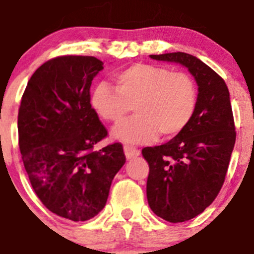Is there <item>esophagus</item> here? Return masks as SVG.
Instances as JSON below:
<instances>
[{"instance_id": "34e87169", "label": "esophagus", "mask_w": 254, "mask_h": 254, "mask_svg": "<svg viewBox=\"0 0 254 254\" xmlns=\"http://www.w3.org/2000/svg\"><path fill=\"white\" fill-rule=\"evenodd\" d=\"M124 152L127 159H134V157L139 156L140 150L136 149L135 146H131V145H124Z\"/></svg>"}]
</instances>
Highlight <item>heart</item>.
Here are the masks:
<instances>
[{
  "label": "heart",
  "mask_w": 254,
  "mask_h": 254,
  "mask_svg": "<svg viewBox=\"0 0 254 254\" xmlns=\"http://www.w3.org/2000/svg\"><path fill=\"white\" fill-rule=\"evenodd\" d=\"M117 87L99 82L90 104L103 120L119 124L131 110L137 115L114 130V136L129 142H147L161 132L171 137L192 122L198 105V87L189 73L172 72L156 64L137 63L114 74Z\"/></svg>",
  "instance_id": "heart-1"
}]
</instances>
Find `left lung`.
I'll list each match as a JSON object with an SVG mask.
<instances>
[{
    "label": "left lung",
    "mask_w": 254,
    "mask_h": 254,
    "mask_svg": "<svg viewBox=\"0 0 254 254\" xmlns=\"http://www.w3.org/2000/svg\"><path fill=\"white\" fill-rule=\"evenodd\" d=\"M185 65L198 85V105L189 127L166 144L144 147L149 164L147 202L167 222H185L213 202L225 182L236 141L230 92L225 80L191 54H151Z\"/></svg>",
    "instance_id": "left-lung-1"
}]
</instances>
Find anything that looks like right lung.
<instances>
[{
  "instance_id": "add662e5",
  "label": "right lung",
  "mask_w": 254,
  "mask_h": 254,
  "mask_svg": "<svg viewBox=\"0 0 254 254\" xmlns=\"http://www.w3.org/2000/svg\"><path fill=\"white\" fill-rule=\"evenodd\" d=\"M102 69L95 57L49 59L28 80L18 110V145L34 192L51 212L75 222L104 208L127 160L120 142L94 150L108 136L90 104Z\"/></svg>"
}]
</instances>
